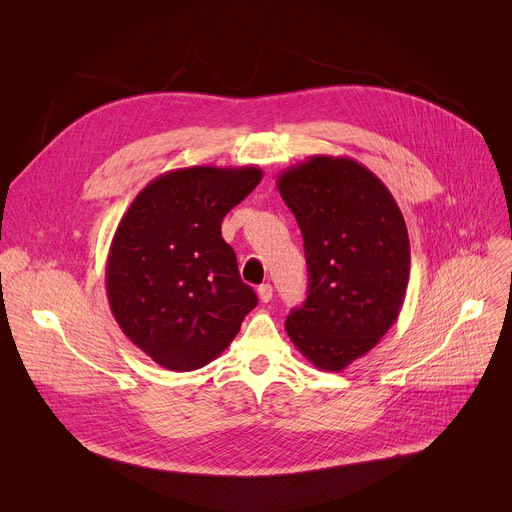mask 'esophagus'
Returning a JSON list of instances; mask_svg holds the SVG:
<instances>
[{"label":"esophagus","instance_id":"1","mask_svg":"<svg viewBox=\"0 0 512 512\" xmlns=\"http://www.w3.org/2000/svg\"><path fill=\"white\" fill-rule=\"evenodd\" d=\"M257 296H259V300H261L263 304H267V302L273 298V288H271L269 284H261V286L257 288Z\"/></svg>","mask_w":512,"mask_h":512}]
</instances>
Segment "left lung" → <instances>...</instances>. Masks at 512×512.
Wrapping results in <instances>:
<instances>
[{
    "label": "left lung",
    "mask_w": 512,
    "mask_h": 512,
    "mask_svg": "<svg viewBox=\"0 0 512 512\" xmlns=\"http://www.w3.org/2000/svg\"><path fill=\"white\" fill-rule=\"evenodd\" d=\"M308 263V298L286 318L296 349L341 371L396 322L408 286L410 243L390 190L351 157L314 155L277 177Z\"/></svg>",
    "instance_id": "1"
}]
</instances>
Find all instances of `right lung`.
<instances>
[{"instance_id":"1","label":"right lung","mask_w":512,"mask_h":512,"mask_svg":"<svg viewBox=\"0 0 512 512\" xmlns=\"http://www.w3.org/2000/svg\"><path fill=\"white\" fill-rule=\"evenodd\" d=\"M261 177L253 165L173 169L122 216L106 263L108 302L122 333L161 367H204L257 306L220 224Z\"/></svg>"}]
</instances>
